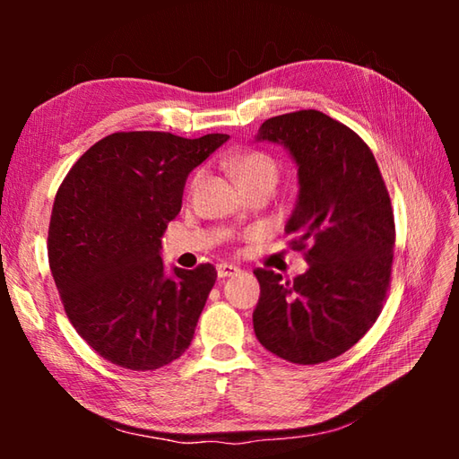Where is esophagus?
Returning <instances> with one entry per match:
<instances>
[{"label":"esophagus","instance_id":"34e87169","mask_svg":"<svg viewBox=\"0 0 459 459\" xmlns=\"http://www.w3.org/2000/svg\"><path fill=\"white\" fill-rule=\"evenodd\" d=\"M237 272H238V266H235V264H217V276L219 278L235 276Z\"/></svg>","mask_w":459,"mask_h":459}]
</instances>
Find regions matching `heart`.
<instances>
[{"mask_svg":"<svg viewBox=\"0 0 459 459\" xmlns=\"http://www.w3.org/2000/svg\"><path fill=\"white\" fill-rule=\"evenodd\" d=\"M227 168L232 171L240 185L258 181L276 183L278 179L276 161L262 152H242L230 155L227 160Z\"/></svg>","mask_w":459,"mask_h":459,"instance_id":"1","label":"heart"}]
</instances>
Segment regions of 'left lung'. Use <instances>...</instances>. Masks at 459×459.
Instances as JSON below:
<instances>
[{
	"instance_id": "left-lung-1",
	"label": "left lung",
	"mask_w": 459,
	"mask_h": 459,
	"mask_svg": "<svg viewBox=\"0 0 459 459\" xmlns=\"http://www.w3.org/2000/svg\"><path fill=\"white\" fill-rule=\"evenodd\" d=\"M298 168V199L286 222L307 270L281 280L255 270L256 339L270 353L317 365L353 347L375 324L391 281L394 217L373 152L327 114L299 110L260 126Z\"/></svg>"
}]
</instances>
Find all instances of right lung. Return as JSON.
Masks as SVG:
<instances>
[{
  "label": "right lung",
  "mask_w": 459,
  "mask_h": 459,
  "mask_svg": "<svg viewBox=\"0 0 459 459\" xmlns=\"http://www.w3.org/2000/svg\"><path fill=\"white\" fill-rule=\"evenodd\" d=\"M229 140L118 132L66 173L48 224V266L68 319L96 353L132 370L179 359L217 270H165L161 237L189 173Z\"/></svg>",
  "instance_id": "right-lung-1"
}]
</instances>
